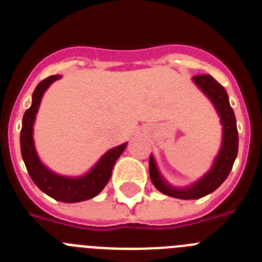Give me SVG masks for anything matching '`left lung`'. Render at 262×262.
I'll return each instance as SVG.
<instances>
[{
    "label": "left lung",
    "instance_id": "1",
    "mask_svg": "<svg viewBox=\"0 0 262 262\" xmlns=\"http://www.w3.org/2000/svg\"><path fill=\"white\" fill-rule=\"evenodd\" d=\"M194 84L202 90L206 97L214 105L215 110L221 117L223 126V138L219 154L216 155L211 169L202 178L187 187H173L168 184L160 174L154 156L149 157V177L157 190L165 195L174 196L180 200H198L207 194L212 193L224 182L231 169L239 149V134L236 127V118L232 107L228 101L226 89L210 75H200L193 77Z\"/></svg>",
    "mask_w": 262,
    "mask_h": 262
}]
</instances>
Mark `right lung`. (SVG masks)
I'll use <instances>...</instances> for the list:
<instances>
[{"label": "right lung", "instance_id": "1", "mask_svg": "<svg viewBox=\"0 0 262 262\" xmlns=\"http://www.w3.org/2000/svg\"><path fill=\"white\" fill-rule=\"evenodd\" d=\"M61 76H50L46 80L40 81L38 86L32 93V103L30 108H27L22 119V129H20V154L25 161L30 177L36 186L43 193L50 195L53 200L66 203H75L86 201L98 195L102 191L103 187L108 182L111 177V172L117 163L118 157L123 154L127 143L111 148L110 151L106 152L98 163L90 169L89 172L85 173L80 177H66L53 173L41 163L34 145V122H35L36 113H38L39 105H40L41 97L45 94L52 82Z\"/></svg>", "mask_w": 262, "mask_h": 262}]
</instances>
